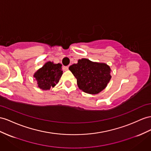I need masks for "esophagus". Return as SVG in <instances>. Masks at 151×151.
<instances>
[{"mask_svg":"<svg viewBox=\"0 0 151 151\" xmlns=\"http://www.w3.org/2000/svg\"><path fill=\"white\" fill-rule=\"evenodd\" d=\"M63 69L64 71H67V70H68V69H69V68H68V66H63Z\"/></svg>","mask_w":151,"mask_h":151,"instance_id":"obj_1","label":"esophagus"}]
</instances>
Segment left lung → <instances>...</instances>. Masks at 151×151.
I'll use <instances>...</instances> for the list:
<instances>
[{"instance_id": "obj_1", "label": "left lung", "mask_w": 151, "mask_h": 151, "mask_svg": "<svg viewBox=\"0 0 151 151\" xmlns=\"http://www.w3.org/2000/svg\"><path fill=\"white\" fill-rule=\"evenodd\" d=\"M69 69L77 80L80 89L96 94L105 88L111 79L110 68L106 64L93 63L87 59L78 60Z\"/></svg>"}]
</instances>
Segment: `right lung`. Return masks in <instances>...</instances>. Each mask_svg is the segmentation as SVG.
<instances>
[{
  "mask_svg": "<svg viewBox=\"0 0 151 151\" xmlns=\"http://www.w3.org/2000/svg\"><path fill=\"white\" fill-rule=\"evenodd\" d=\"M60 64H53L48 62L34 74L38 87L42 90H49L59 82L63 75Z\"/></svg>",
  "mask_w": 151,
  "mask_h": 151,
  "instance_id": "obj_1",
  "label": "right lung"
}]
</instances>
